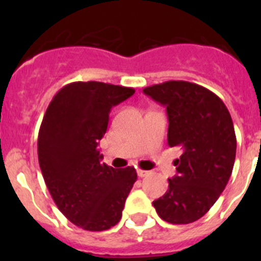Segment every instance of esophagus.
<instances>
[{
  "mask_svg": "<svg viewBox=\"0 0 261 261\" xmlns=\"http://www.w3.org/2000/svg\"><path fill=\"white\" fill-rule=\"evenodd\" d=\"M137 175L140 177H145V176H147V175H149V171H146V170H141V168H138Z\"/></svg>",
  "mask_w": 261,
  "mask_h": 261,
  "instance_id": "obj_1",
  "label": "esophagus"
}]
</instances>
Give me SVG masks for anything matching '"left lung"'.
<instances>
[{"label":"left lung","instance_id":"left-lung-1","mask_svg":"<svg viewBox=\"0 0 261 261\" xmlns=\"http://www.w3.org/2000/svg\"><path fill=\"white\" fill-rule=\"evenodd\" d=\"M144 93L166 107L167 144L180 147L177 174L153 201L158 216L174 225L200 220L213 206L231 176L237 137L229 110L211 90L187 81H167Z\"/></svg>","mask_w":261,"mask_h":261}]
</instances>
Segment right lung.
I'll return each mask as SVG.
<instances>
[{
    "instance_id": "obj_1",
    "label": "right lung",
    "mask_w": 261,
    "mask_h": 261,
    "mask_svg": "<svg viewBox=\"0 0 261 261\" xmlns=\"http://www.w3.org/2000/svg\"><path fill=\"white\" fill-rule=\"evenodd\" d=\"M135 94L132 87L71 82L50 100L38 136V156L47 188L64 216L89 231L111 229L121 218L137 180L135 167L102 162L98 147L112 107Z\"/></svg>"
}]
</instances>
